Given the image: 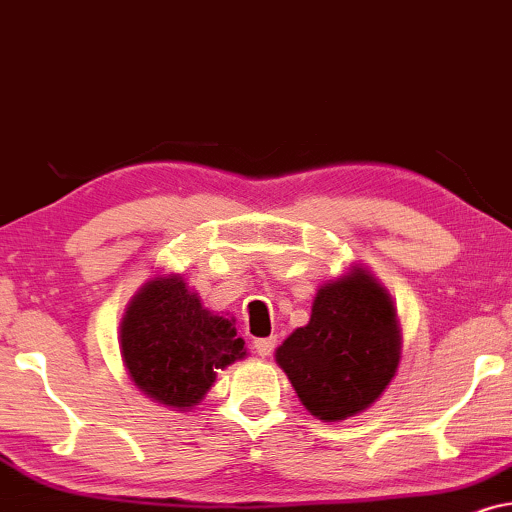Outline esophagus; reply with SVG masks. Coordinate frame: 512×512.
<instances>
[{"mask_svg": "<svg viewBox=\"0 0 512 512\" xmlns=\"http://www.w3.org/2000/svg\"><path fill=\"white\" fill-rule=\"evenodd\" d=\"M276 349V337H262V339H255V351L257 356L262 358H269L271 353Z\"/></svg>", "mask_w": 512, "mask_h": 512, "instance_id": "1", "label": "esophagus"}]
</instances>
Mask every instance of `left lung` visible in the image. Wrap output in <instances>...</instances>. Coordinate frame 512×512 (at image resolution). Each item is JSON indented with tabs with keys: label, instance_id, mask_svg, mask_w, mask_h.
<instances>
[{
	"label": "left lung",
	"instance_id": "1",
	"mask_svg": "<svg viewBox=\"0 0 512 512\" xmlns=\"http://www.w3.org/2000/svg\"><path fill=\"white\" fill-rule=\"evenodd\" d=\"M276 360L316 417L337 421L367 410L398 370L391 299L365 271L323 285L309 325L278 346Z\"/></svg>",
	"mask_w": 512,
	"mask_h": 512
}]
</instances>
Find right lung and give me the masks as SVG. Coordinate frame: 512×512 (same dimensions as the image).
<instances>
[{"instance_id":"1","label":"right lung","mask_w":512,"mask_h":512,"mask_svg":"<svg viewBox=\"0 0 512 512\" xmlns=\"http://www.w3.org/2000/svg\"><path fill=\"white\" fill-rule=\"evenodd\" d=\"M243 344L234 320L203 309L180 276L149 281L121 323V356L135 386L180 410L199 403L217 370L245 356Z\"/></svg>"}]
</instances>
